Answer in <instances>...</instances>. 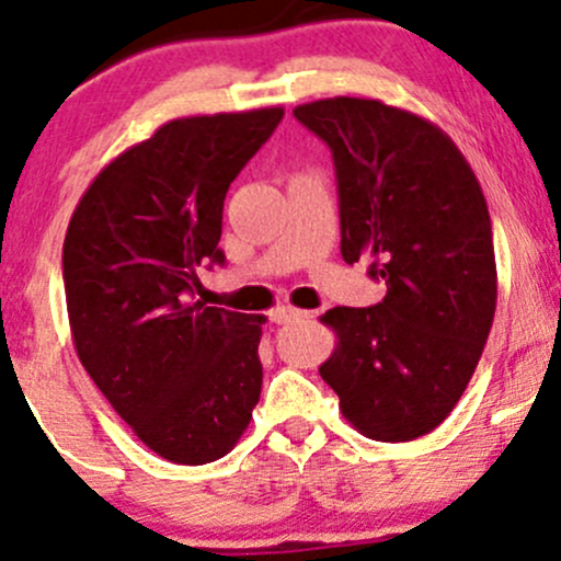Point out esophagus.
<instances>
[{"label":"esophagus","mask_w":561,"mask_h":561,"mask_svg":"<svg viewBox=\"0 0 561 561\" xmlns=\"http://www.w3.org/2000/svg\"><path fill=\"white\" fill-rule=\"evenodd\" d=\"M311 311H300L293 309V306H279V309L271 311V322L274 324H290V322H300V319H309Z\"/></svg>","instance_id":"1"}]
</instances>
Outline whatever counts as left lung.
Returning a JSON list of instances; mask_svg holds the SVG:
<instances>
[{
	"mask_svg": "<svg viewBox=\"0 0 561 561\" xmlns=\"http://www.w3.org/2000/svg\"><path fill=\"white\" fill-rule=\"evenodd\" d=\"M332 151L343 261H370L386 298L322 317L337 335L319 367L343 417L378 442L428 434L463 397L497 300L482 186L447 133L370 98L293 111Z\"/></svg>",
	"mask_w": 561,
	"mask_h": 561,
	"instance_id": "obj_1",
	"label": "left lung"
}]
</instances>
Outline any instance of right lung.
<instances>
[{"instance_id":"add662e5","label":"right lung","mask_w":561,"mask_h":561,"mask_svg":"<svg viewBox=\"0 0 561 561\" xmlns=\"http://www.w3.org/2000/svg\"><path fill=\"white\" fill-rule=\"evenodd\" d=\"M285 108L183 116L98 172L64 242L82 367L149 450L202 466L233 450L261 399L266 317L194 300L224 263V199Z\"/></svg>"}]
</instances>
